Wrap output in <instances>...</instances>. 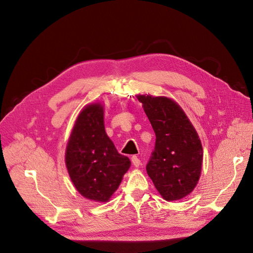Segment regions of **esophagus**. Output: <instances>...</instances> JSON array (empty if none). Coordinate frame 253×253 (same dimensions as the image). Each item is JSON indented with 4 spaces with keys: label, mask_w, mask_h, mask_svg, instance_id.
Wrapping results in <instances>:
<instances>
[{
    "label": "esophagus",
    "mask_w": 253,
    "mask_h": 253,
    "mask_svg": "<svg viewBox=\"0 0 253 253\" xmlns=\"http://www.w3.org/2000/svg\"><path fill=\"white\" fill-rule=\"evenodd\" d=\"M132 163H133V165L137 168V167H139L140 165H141V160L137 157V156H133L132 157Z\"/></svg>",
    "instance_id": "1"
}]
</instances>
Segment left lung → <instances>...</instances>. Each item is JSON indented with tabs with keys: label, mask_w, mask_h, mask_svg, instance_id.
Listing matches in <instances>:
<instances>
[{
	"label": "left lung",
	"mask_w": 253,
	"mask_h": 253,
	"mask_svg": "<svg viewBox=\"0 0 253 253\" xmlns=\"http://www.w3.org/2000/svg\"><path fill=\"white\" fill-rule=\"evenodd\" d=\"M156 135L147 172L164 200L189 195L201 178L203 145L181 106L166 96L137 95Z\"/></svg>",
	"instance_id": "left-lung-1"
}]
</instances>
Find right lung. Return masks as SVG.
<instances>
[{
	"instance_id": "1",
	"label": "right lung",
	"mask_w": 253,
	"mask_h": 253,
	"mask_svg": "<svg viewBox=\"0 0 253 253\" xmlns=\"http://www.w3.org/2000/svg\"><path fill=\"white\" fill-rule=\"evenodd\" d=\"M65 166L76 190L86 200L108 203L131 167L105 133L104 106H84L76 119L65 149Z\"/></svg>"
}]
</instances>
